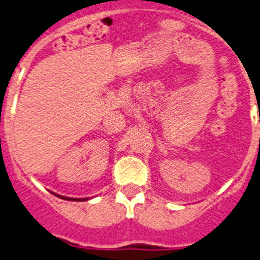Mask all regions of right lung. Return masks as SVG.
Returning <instances> with one entry per match:
<instances>
[{"label":"right lung","instance_id":"obj_1","mask_svg":"<svg viewBox=\"0 0 260 260\" xmlns=\"http://www.w3.org/2000/svg\"><path fill=\"white\" fill-rule=\"evenodd\" d=\"M55 196H57V194H55ZM58 197H59V196H58ZM60 198H62V200H67V201H86V198H69V197H63V196H60Z\"/></svg>","mask_w":260,"mask_h":260}]
</instances>
